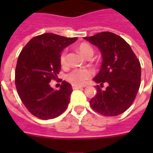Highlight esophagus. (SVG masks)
I'll use <instances>...</instances> for the list:
<instances>
[{"mask_svg": "<svg viewBox=\"0 0 153 153\" xmlns=\"http://www.w3.org/2000/svg\"><path fill=\"white\" fill-rule=\"evenodd\" d=\"M84 86H76V85H72V88L73 90H78V89H82Z\"/></svg>", "mask_w": 153, "mask_h": 153, "instance_id": "esophagus-1", "label": "esophagus"}]
</instances>
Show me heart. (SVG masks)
Returning <instances> with one entry per match:
<instances>
[{"label":"heart","mask_w":153,"mask_h":153,"mask_svg":"<svg viewBox=\"0 0 153 153\" xmlns=\"http://www.w3.org/2000/svg\"><path fill=\"white\" fill-rule=\"evenodd\" d=\"M79 51L82 55L86 57L90 55H93V48L87 44H81L79 46ZM60 63L62 66H65L67 64V53L66 51L61 54L60 56ZM93 74V71L90 69L86 68H79L74 69L71 71L69 74H67L66 79L70 83L76 86H82L86 83V82L88 80Z\"/></svg>","instance_id":"1"}]
</instances>
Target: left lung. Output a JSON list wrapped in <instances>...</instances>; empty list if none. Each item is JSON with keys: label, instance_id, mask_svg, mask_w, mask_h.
<instances>
[{"label": "left lung", "instance_id": "1", "mask_svg": "<svg viewBox=\"0 0 153 153\" xmlns=\"http://www.w3.org/2000/svg\"><path fill=\"white\" fill-rule=\"evenodd\" d=\"M84 39L102 53L100 71L94 81L100 83L101 87L104 82L108 84L105 90L97 86V94L90 101L91 106L104 116L122 114L133 104L140 88V61L129 44L114 33L103 32Z\"/></svg>", "mask_w": 153, "mask_h": 153}]
</instances>
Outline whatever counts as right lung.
Wrapping results in <instances>:
<instances>
[{
    "mask_svg": "<svg viewBox=\"0 0 153 153\" xmlns=\"http://www.w3.org/2000/svg\"><path fill=\"white\" fill-rule=\"evenodd\" d=\"M53 33L33 37L20 52L15 72L19 97L27 110L43 120L57 117L66 110L71 85L63 81L59 91L50 86L61 69L62 51L77 40Z\"/></svg>",
    "mask_w": 153,
    "mask_h": 153,
    "instance_id": "1",
    "label": "right lung"
}]
</instances>
